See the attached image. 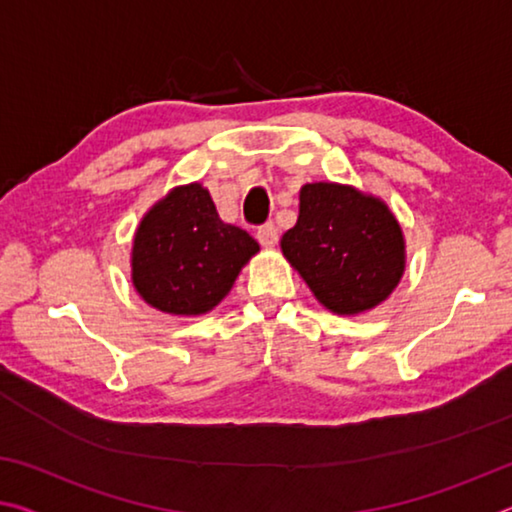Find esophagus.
<instances>
[{"label":"esophagus","instance_id":"1","mask_svg":"<svg viewBox=\"0 0 512 512\" xmlns=\"http://www.w3.org/2000/svg\"><path fill=\"white\" fill-rule=\"evenodd\" d=\"M257 241L264 248H273L277 244V228H275V225L273 223L262 225V228L257 230Z\"/></svg>","mask_w":512,"mask_h":512}]
</instances>
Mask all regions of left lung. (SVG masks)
Instances as JSON below:
<instances>
[{
	"mask_svg": "<svg viewBox=\"0 0 512 512\" xmlns=\"http://www.w3.org/2000/svg\"><path fill=\"white\" fill-rule=\"evenodd\" d=\"M280 248L320 305L339 316L381 305L406 271V239L391 207L325 180L300 187L298 221Z\"/></svg>",
	"mask_w": 512,
	"mask_h": 512,
	"instance_id": "1",
	"label": "left lung"
}]
</instances>
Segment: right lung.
I'll return each instance as SVG.
<instances>
[{
  "mask_svg": "<svg viewBox=\"0 0 512 512\" xmlns=\"http://www.w3.org/2000/svg\"><path fill=\"white\" fill-rule=\"evenodd\" d=\"M259 244L221 221L201 183L178 185L142 216L133 237L131 282L162 314L201 316L228 296Z\"/></svg>",
  "mask_w": 512,
  "mask_h": 512,
  "instance_id": "add662e5",
  "label": "right lung"
}]
</instances>
